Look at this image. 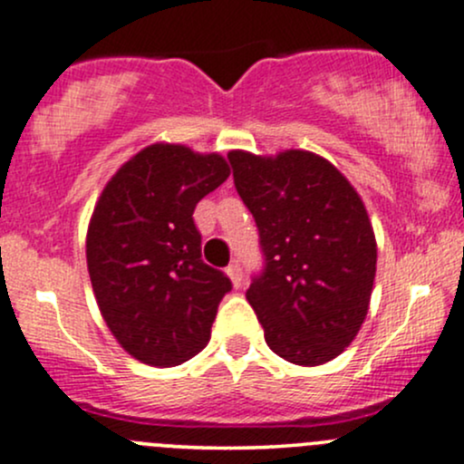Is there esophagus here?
Returning a JSON list of instances; mask_svg holds the SVG:
<instances>
[{"instance_id": "34e87169", "label": "esophagus", "mask_w": 464, "mask_h": 464, "mask_svg": "<svg viewBox=\"0 0 464 464\" xmlns=\"http://www.w3.org/2000/svg\"><path fill=\"white\" fill-rule=\"evenodd\" d=\"M227 273H228V277H231V282H233V286H240L242 284V266L237 262H233V264H228V268H227Z\"/></svg>"}]
</instances>
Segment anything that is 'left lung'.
<instances>
[{"label": "left lung", "instance_id": "left-lung-1", "mask_svg": "<svg viewBox=\"0 0 464 464\" xmlns=\"http://www.w3.org/2000/svg\"><path fill=\"white\" fill-rule=\"evenodd\" d=\"M233 182L253 213L264 256L246 299L268 348L322 365L353 343L372 295L376 242L341 171L313 151L262 158L231 151Z\"/></svg>", "mask_w": 464, "mask_h": 464}]
</instances>
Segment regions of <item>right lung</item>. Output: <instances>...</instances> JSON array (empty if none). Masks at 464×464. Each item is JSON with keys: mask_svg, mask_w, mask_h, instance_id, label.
Listing matches in <instances>:
<instances>
[{"mask_svg": "<svg viewBox=\"0 0 464 464\" xmlns=\"http://www.w3.org/2000/svg\"><path fill=\"white\" fill-rule=\"evenodd\" d=\"M228 174L220 154L156 142L96 202L85 244L92 288L111 334L142 363L180 365L208 343L231 279L202 262L193 211Z\"/></svg>", "mask_w": 464, "mask_h": 464, "instance_id": "1", "label": "right lung"}]
</instances>
